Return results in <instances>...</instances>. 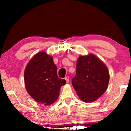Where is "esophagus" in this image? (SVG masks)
Here are the masks:
<instances>
[{
	"label": "esophagus",
	"instance_id": "obj_1",
	"mask_svg": "<svg viewBox=\"0 0 131 131\" xmlns=\"http://www.w3.org/2000/svg\"><path fill=\"white\" fill-rule=\"evenodd\" d=\"M65 80H66V83H68L69 82V76H66V77H65Z\"/></svg>",
	"mask_w": 131,
	"mask_h": 131
}]
</instances>
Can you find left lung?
I'll list each match as a JSON object with an SVG mask.
<instances>
[{
	"instance_id": "obj_1",
	"label": "left lung",
	"mask_w": 131,
	"mask_h": 131,
	"mask_svg": "<svg viewBox=\"0 0 131 131\" xmlns=\"http://www.w3.org/2000/svg\"><path fill=\"white\" fill-rule=\"evenodd\" d=\"M109 77L107 66L95 55L89 54L79 57L76 74L72 79V84L82 101L91 102L105 93Z\"/></svg>"
}]
</instances>
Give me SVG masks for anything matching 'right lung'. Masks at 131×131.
<instances>
[{
	"mask_svg": "<svg viewBox=\"0 0 131 131\" xmlns=\"http://www.w3.org/2000/svg\"><path fill=\"white\" fill-rule=\"evenodd\" d=\"M24 80L26 91L35 101L45 105L57 101L66 80L59 79L52 57L44 51L33 57L26 66Z\"/></svg>",
	"mask_w": 131,
	"mask_h": 131,
	"instance_id": "add662e5",
	"label": "right lung"
}]
</instances>
